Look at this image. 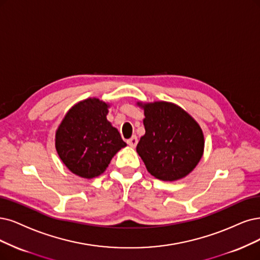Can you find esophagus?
Segmentation results:
<instances>
[{
	"label": "esophagus",
	"mask_w": 260,
	"mask_h": 260,
	"mask_svg": "<svg viewBox=\"0 0 260 260\" xmlns=\"http://www.w3.org/2000/svg\"><path fill=\"white\" fill-rule=\"evenodd\" d=\"M127 143H128V146H131L132 148H135V147L137 146V143H138V138H137V136L135 135V136H133L132 138H129V139L127 140Z\"/></svg>",
	"instance_id": "1"
}]
</instances>
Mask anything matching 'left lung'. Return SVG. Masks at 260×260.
Listing matches in <instances>:
<instances>
[{
	"label": "left lung",
	"mask_w": 260,
	"mask_h": 260,
	"mask_svg": "<svg viewBox=\"0 0 260 260\" xmlns=\"http://www.w3.org/2000/svg\"><path fill=\"white\" fill-rule=\"evenodd\" d=\"M137 105L145 111L146 134L136 150L148 171L162 181L186 177L204 154L205 138L199 124L172 103Z\"/></svg>",
	"instance_id": "8db88e82"
}]
</instances>
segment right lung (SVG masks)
I'll return each instance as SVG.
<instances>
[{
    "label": "right lung",
    "instance_id": "right-lung-1",
    "mask_svg": "<svg viewBox=\"0 0 260 260\" xmlns=\"http://www.w3.org/2000/svg\"><path fill=\"white\" fill-rule=\"evenodd\" d=\"M109 105L86 99L74 105L55 132V149L64 165L84 179L99 177L110 160L126 147L107 120Z\"/></svg>",
    "mask_w": 260,
    "mask_h": 260
}]
</instances>
